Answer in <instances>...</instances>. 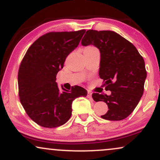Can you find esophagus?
<instances>
[{
  "label": "esophagus",
  "instance_id": "esophagus-1",
  "mask_svg": "<svg viewBox=\"0 0 160 160\" xmlns=\"http://www.w3.org/2000/svg\"><path fill=\"white\" fill-rule=\"evenodd\" d=\"M87 97H88V98H91V97H92V93L90 92V91H88V92Z\"/></svg>",
  "mask_w": 160,
  "mask_h": 160
}]
</instances>
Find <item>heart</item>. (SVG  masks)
I'll return each mask as SVG.
<instances>
[{
  "mask_svg": "<svg viewBox=\"0 0 160 160\" xmlns=\"http://www.w3.org/2000/svg\"><path fill=\"white\" fill-rule=\"evenodd\" d=\"M92 48H94V47H92V46H88L87 48H86V49H92Z\"/></svg>",
  "mask_w": 160,
  "mask_h": 160,
  "instance_id": "1",
  "label": "heart"
}]
</instances>
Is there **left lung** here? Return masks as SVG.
<instances>
[{
  "label": "left lung",
  "instance_id": "left-lung-1",
  "mask_svg": "<svg viewBox=\"0 0 160 160\" xmlns=\"http://www.w3.org/2000/svg\"><path fill=\"white\" fill-rule=\"evenodd\" d=\"M82 44H93L100 52L99 75L110 95L94 93V101H103L108 111L101 118L122 120L139 103L144 88L147 71L143 58L130 41L112 31L88 30Z\"/></svg>",
  "mask_w": 160,
  "mask_h": 160
}]
</instances>
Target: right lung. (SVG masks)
<instances>
[{
    "instance_id": "add662e5",
    "label": "right lung",
    "mask_w": 160,
    "mask_h": 160,
    "mask_svg": "<svg viewBox=\"0 0 160 160\" xmlns=\"http://www.w3.org/2000/svg\"><path fill=\"white\" fill-rule=\"evenodd\" d=\"M85 30L51 32L37 39L26 51L18 72L19 100L35 123L56 128L71 117L72 103L87 91L75 85L70 91L59 88L57 72L66 58L79 44Z\"/></svg>"
}]
</instances>
